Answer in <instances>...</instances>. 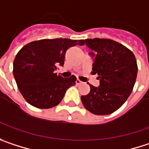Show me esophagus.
<instances>
[{"label":"esophagus","mask_w":149,"mask_h":149,"mask_svg":"<svg viewBox=\"0 0 149 149\" xmlns=\"http://www.w3.org/2000/svg\"><path fill=\"white\" fill-rule=\"evenodd\" d=\"M76 82H77V85H80V84H81V83H82V81H81L79 79H77Z\"/></svg>","instance_id":"obj_1"}]
</instances>
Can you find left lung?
<instances>
[{
    "mask_svg": "<svg viewBox=\"0 0 149 149\" xmlns=\"http://www.w3.org/2000/svg\"><path fill=\"white\" fill-rule=\"evenodd\" d=\"M95 58L92 73L98 75L100 86L90 85L91 91L81 100L87 110L97 116L109 115L123 105L135 84L138 66L135 56L124 45L110 39H85Z\"/></svg>",
    "mask_w": 149,
    "mask_h": 149,
    "instance_id": "obj_1",
    "label": "left lung"
}]
</instances>
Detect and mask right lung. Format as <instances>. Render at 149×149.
Returning a JSON list of instances; mask_svg holds the SVG:
<instances>
[{
  "mask_svg": "<svg viewBox=\"0 0 149 149\" xmlns=\"http://www.w3.org/2000/svg\"><path fill=\"white\" fill-rule=\"evenodd\" d=\"M84 40L42 39L24 46L13 63V74L20 93L29 104L39 109L58 105L67 90L76 84L72 76L63 78L55 71L64 64L67 50Z\"/></svg>",
  "mask_w": 149,
  "mask_h": 149,
  "instance_id": "right-lung-1",
  "label": "right lung"
}]
</instances>
